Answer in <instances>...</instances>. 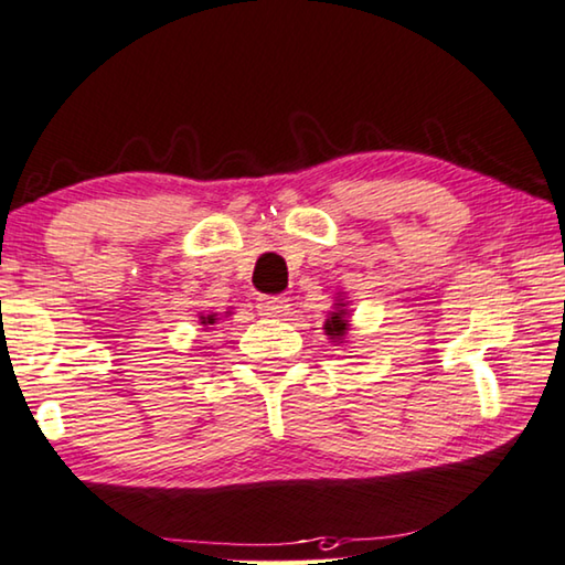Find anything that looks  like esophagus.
Here are the masks:
<instances>
[{"label":"esophagus","mask_w":565,"mask_h":565,"mask_svg":"<svg viewBox=\"0 0 565 565\" xmlns=\"http://www.w3.org/2000/svg\"><path fill=\"white\" fill-rule=\"evenodd\" d=\"M256 309L264 317H284L289 311V299L284 297H258Z\"/></svg>","instance_id":"1"}]
</instances>
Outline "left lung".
Listing matches in <instances>:
<instances>
[{
    "label": "left lung",
    "mask_w": 565,
    "mask_h": 565,
    "mask_svg": "<svg viewBox=\"0 0 565 565\" xmlns=\"http://www.w3.org/2000/svg\"><path fill=\"white\" fill-rule=\"evenodd\" d=\"M324 332L332 342H344L350 332V311H348V301L337 299L334 311H330V319L324 322Z\"/></svg>",
    "instance_id": "1"
}]
</instances>
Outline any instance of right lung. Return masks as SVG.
Segmentation results:
<instances>
[{"instance_id":"1","label":"right lung","mask_w":565,"mask_h":565,"mask_svg":"<svg viewBox=\"0 0 565 565\" xmlns=\"http://www.w3.org/2000/svg\"><path fill=\"white\" fill-rule=\"evenodd\" d=\"M202 322L200 324H215V319H217V315H207V317H200Z\"/></svg>"}]
</instances>
